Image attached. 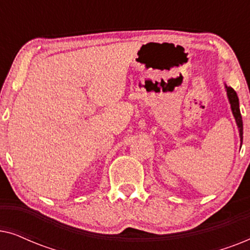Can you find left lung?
I'll use <instances>...</instances> for the list:
<instances>
[{
	"label": "left lung",
	"instance_id": "obj_1",
	"mask_svg": "<svg viewBox=\"0 0 250 250\" xmlns=\"http://www.w3.org/2000/svg\"><path fill=\"white\" fill-rule=\"evenodd\" d=\"M225 87H227L229 101H230L232 112H233L235 122H237V125H238V128H239V133H240V141L242 143V134H244V125H242V117H241V114H240V108H239L238 95H237V93H235V91L232 87H229V86H225Z\"/></svg>",
	"mask_w": 250,
	"mask_h": 250
}]
</instances>
